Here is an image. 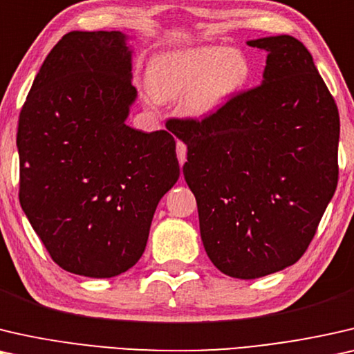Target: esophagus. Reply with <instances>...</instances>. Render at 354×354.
<instances>
[{
	"instance_id": "1",
	"label": "esophagus",
	"mask_w": 354,
	"mask_h": 354,
	"mask_svg": "<svg viewBox=\"0 0 354 354\" xmlns=\"http://www.w3.org/2000/svg\"><path fill=\"white\" fill-rule=\"evenodd\" d=\"M176 153H178L179 165L183 167V163L186 162V153H187V147H186V144L181 142V141H178V142H176Z\"/></svg>"
}]
</instances>
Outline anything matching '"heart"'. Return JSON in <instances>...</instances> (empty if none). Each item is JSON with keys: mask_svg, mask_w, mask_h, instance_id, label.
<instances>
[{"mask_svg": "<svg viewBox=\"0 0 354 354\" xmlns=\"http://www.w3.org/2000/svg\"><path fill=\"white\" fill-rule=\"evenodd\" d=\"M252 66L237 48L197 46L171 49L152 59L147 88L157 101L186 97L191 117L207 118L225 107L250 80Z\"/></svg>", "mask_w": 354, "mask_h": 354, "instance_id": "heart-1", "label": "heart"}]
</instances>
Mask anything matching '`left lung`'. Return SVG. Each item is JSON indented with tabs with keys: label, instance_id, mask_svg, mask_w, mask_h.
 <instances>
[{
	"label": "left lung",
	"instance_id": "left-lung-1",
	"mask_svg": "<svg viewBox=\"0 0 354 354\" xmlns=\"http://www.w3.org/2000/svg\"><path fill=\"white\" fill-rule=\"evenodd\" d=\"M265 49L260 86L213 115L173 120L205 252L223 274L258 279L300 260L338 181V109L310 51L290 35Z\"/></svg>",
	"mask_w": 354,
	"mask_h": 354
}]
</instances>
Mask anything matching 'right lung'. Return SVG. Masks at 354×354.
I'll return each instance as SVG.
<instances>
[{"label": "right lung", "mask_w": 354, "mask_h": 354, "mask_svg": "<svg viewBox=\"0 0 354 354\" xmlns=\"http://www.w3.org/2000/svg\"><path fill=\"white\" fill-rule=\"evenodd\" d=\"M128 39L117 30L64 35L19 117L22 210L53 260L84 277L136 265L179 178L175 138L127 125L138 97Z\"/></svg>", "instance_id": "1"}]
</instances>
